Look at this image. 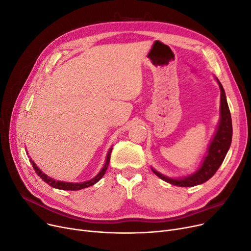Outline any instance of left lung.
<instances>
[{"instance_id":"8db88e82","label":"left lung","mask_w":251,"mask_h":251,"mask_svg":"<svg viewBox=\"0 0 251 251\" xmlns=\"http://www.w3.org/2000/svg\"><path fill=\"white\" fill-rule=\"evenodd\" d=\"M217 83H219L221 88V121L219 128H217V131L209 146L208 151H207V156L205 157L201 167L194 174H192V176L184 177L182 179L168 178L152 169L156 176L161 179L165 180L171 184H174V186L194 187L211 178L217 171V169L222 165V163L225 160V157L232 143L233 128L231 113L226 102L225 90L219 80H217Z\"/></svg>"}]
</instances>
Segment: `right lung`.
<instances>
[{"instance_id": "obj_1", "label": "right lung", "mask_w": 251, "mask_h": 251, "mask_svg": "<svg viewBox=\"0 0 251 251\" xmlns=\"http://www.w3.org/2000/svg\"><path fill=\"white\" fill-rule=\"evenodd\" d=\"M111 152H112V149H110V151H108V154L106 156V162H105L103 168L101 169V171L99 174H97V176L94 178H92L88 181L81 182V183L80 182L79 183H72V182H64V181L54 180L53 178L48 177L45 173H43L31 160H30V162H31V165H32V167H34V169H35V171H36L38 176L45 182H47L49 186H51L52 188L59 189V190H67V191H78V190H81V189H85V188L93 186L94 183H96L104 176V173H105V171L107 169V166H108V163H110V160H111Z\"/></svg>"}]
</instances>
